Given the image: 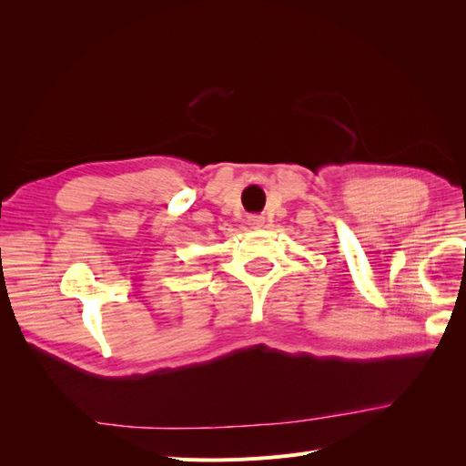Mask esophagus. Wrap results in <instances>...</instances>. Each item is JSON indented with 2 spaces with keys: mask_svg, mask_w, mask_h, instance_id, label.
I'll return each mask as SVG.
<instances>
[{
  "mask_svg": "<svg viewBox=\"0 0 466 466\" xmlns=\"http://www.w3.org/2000/svg\"><path fill=\"white\" fill-rule=\"evenodd\" d=\"M247 221H248V225H250L252 229H260L266 219H264L262 216H248V219H247Z\"/></svg>",
  "mask_w": 466,
  "mask_h": 466,
  "instance_id": "34e87169",
  "label": "esophagus"
}]
</instances>
